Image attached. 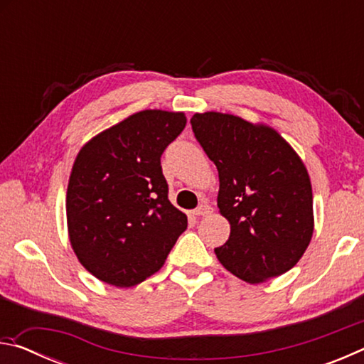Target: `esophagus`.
Masks as SVG:
<instances>
[{
    "label": "esophagus",
    "mask_w": 364,
    "mask_h": 364,
    "mask_svg": "<svg viewBox=\"0 0 364 364\" xmlns=\"http://www.w3.org/2000/svg\"><path fill=\"white\" fill-rule=\"evenodd\" d=\"M212 212V207L208 204H202L196 208V210H193V215H196V217H205V215H208Z\"/></svg>",
    "instance_id": "1"
}]
</instances>
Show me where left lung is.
I'll return each instance as SVG.
<instances>
[{"instance_id": "left-lung-1", "label": "left lung", "mask_w": 364, "mask_h": 364, "mask_svg": "<svg viewBox=\"0 0 364 364\" xmlns=\"http://www.w3.org/2000/svg\"><path fill=\"white\" fill-rule=\"evenodd\" d=\"M191 125L217 165L218 208L231 225L230 239L215 249L220 263L250 284L294 268L315 228L299 154L271 127L231 114H194Z\"/></svg>"}]
</instances>
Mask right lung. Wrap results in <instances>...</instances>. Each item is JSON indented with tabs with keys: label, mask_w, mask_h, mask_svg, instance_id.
Returning <instances> with one entry per match:
<instances>
[{
	"label": "right lung",
	"mask_w": 364,
	"mask_h": 364,
	"mask_svg": "<svg viewBox=\"0 0 364 364\" xmlns=\"http://www.w3.org/2000/svg\"><path fill=\"white\" fill-rule=\"evenodd\" d=\"M184 127L183 112L147 109L80 149L67 186V228L78 262L102 282H143L188 228L186 215L168 200L160 165Z\"/></svg>",
	"instance_id": "right-lung-1"
}]
</instances>
